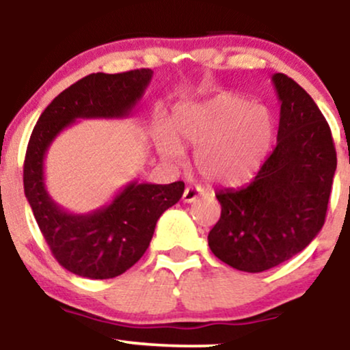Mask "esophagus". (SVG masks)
Listing matches in <instances>:
<instances>
[{
    "instance_id": "34e87169",
    "label": "esophagus",
    "mask_w": 350,
    "mask_h": 350,
    "mask_svg": "<svg viewBox=\"0 0 350 350\" xmlns=\"http://www.w3.org/2000/svg\"><path fill=\"white\" fill-rule=\"evenodd\" d=\"M200 194H202V191H200L199 187L189 186V187H186V191H184L183 200H184V202L191 204V202H194V200H198Z\"/></svg>"
}]
</instances>
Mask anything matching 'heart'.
I'll return each instance as SVG.
<instances>
[{"mask_svg": "<svg viewBox=\"0 0 350 350\" xmlns=\"http://www.w3.org/2000/svg\"><path fill=\"white\" fill-rule=\"evenodd\" d=\"M174 131L180 142L198 148L194 161L204 179L235 186L250 179L263 163L275 136V118L265 105L220 94L180 105ZM158 150L167 161L180 158L179 143L171 136L159 139Z\"/></svg>", "mask_w": 350, "mask_h": 350, "instance_id": "heart-1", "label": "heart"}]
</instances>
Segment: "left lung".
<instances>
[{"instance_id":"obj_1","label":"left lung","mask_w":350,"mask_h":350,"mask_svg":"<svg viewBox=\"0 0 350 350\" xmlns=\"http://www.w3.org/2000/svg\"><path fill=\"white\" fill-rule=\"evenodd\" d=\"M271 80L281 102L275 150L252 183L217 192L222 212L207 237L217 258L248 273L278 267L312 242L337 166L331 128L314 100L288 75Z\"/></svg>"}]
</instances>
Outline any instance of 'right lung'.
<instances>
[{
  "label": "right lung",
  "mask_w": 350,
  "mask_h": 350,
  "mask_svg": "<svg viewBox=\"0 0 350 350\" xmlns=\"http://www.w3.org/2000/svg\"><path fill=\"white\" fill-rule=\"evenodd\" d=\"M152 77L151 69L90 74L59 94L36 123L24 158V194L52 255L66 270L92 280L122 275L144 255L158 219L183 198L184 183L128 184L90 214L60 208L44 184V158L60 131L77 118H123Z\"/></svg>",
  "instance_id": "obj_1"
}]
</instances>
